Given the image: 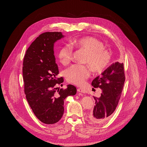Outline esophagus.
Returning a JSON list of instances; mask_svg holds the SVG:
<instances>
[{
	"mask_svg": "<svg viewBox=\"0 0 147 147\" xmlns=\"http://www.w3.org/2000/svg\"><path fill=\"white\" fill-rule=\"evenodd\" d=\"M78 91L79 92H80V93H83V94H85L86 92V90H84V89H82V88H78Z\"/></svg>",
	"mask_w": 147,
	"mask_h": 147,
	"instance_id": "esophagus-1",
	"label": "esophagus"
}]
</instances>
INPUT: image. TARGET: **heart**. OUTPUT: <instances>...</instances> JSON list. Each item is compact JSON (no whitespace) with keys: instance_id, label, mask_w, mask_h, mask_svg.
Segmentation results:
<instances>
[{"instance_id":"b5f03b06","label":"heart","mask_w":147,"mask_h":147,"mask_svg":"<svg viewBox=\"0 0 147 147\" xmlns=\"http://www.w3.org/2000/svg\"><path fill=\"white\" fill-rule=\"evenodd\" d=\"M72 46L87 52L84 62L88 63L92 70L101 71L109 65L111 52L104 48V43L97 38L86 36L76 38L71 42ZM58 57L63 65L70 63L73 57V49L68 45L62 46L58 53ZM90 75V69L87 65L74 64L69 67L65 73L69 83L78 86H82Z\"/></svg>"}]
</instances>
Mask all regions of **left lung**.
<instances>
[{"label": "left lung", "instance_id": "left-lung-1", "mask_svg": "<svg viewBox=\"0 0 147 147\" xmlns=\"http://www.w3.org/2000/svg\"><path fill=\"white\" fill-rule=\"evenodd\" d=\"M125 81L124 65L116 62L92 81L95 88L102 89L101 96H95L93 111L89 114L94 123L101 124L109 120L118 105Z\"/></svg>", "mask_w": 147, "mask_h": 147}]
</instances>
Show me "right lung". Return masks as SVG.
Here are the masks:
<instances>
[{
	"label": "right lung",
	"instance_id": "add662e5",
	"mask_svg": "<svg viewBox=\"0 0 147 147\" xmlns=\"http://www.w3.org/2000/svg\"><path fill=\"white\" fill-rule=\"evenodd\" d=\"M64 36L61 32H45L38 36L27 49L23 60L22 75L26 99L36 117L47 125L57 123L64 114V101L74 95L77 89L63 86L53 53V43Z\"/></svg>",
	"mask_w": 147,
	"mask_h": 147
}]
</instances>
